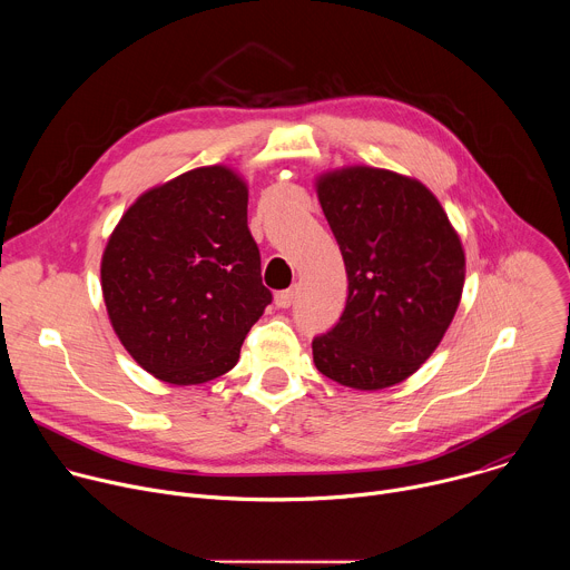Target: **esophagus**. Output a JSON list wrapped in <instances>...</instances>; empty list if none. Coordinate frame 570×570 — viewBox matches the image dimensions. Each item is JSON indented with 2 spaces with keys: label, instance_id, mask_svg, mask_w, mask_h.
I'll list each match as a JSON object with an SVG mask.
<instances>
[{
  "label": "esophagus",
  "instance_id": "esophagus-1",
  "mask_svg": "<svg viewBox=\"0 0 570 570\" xmlns=\"http://www.w3.org/2000/svg\"><path fill=\"white\" fill-rule=\"evenodd\" d=\"M293 302H295V291H293V288H286V291L275 293V304H277L279 308H288Z\"/></svg>",
  "mask_w": 570,
  "mask_h": 570
}]
</instances>
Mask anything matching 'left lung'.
Returning <instances> with one entry per match:
<instances>
[{
    "mask_svg": "<svg viewBox=\"0 0 570 570\" xmlns=\"http://www.w3.org/2000/svg\"><path fill=\"white\" fill-rule=\"evenodd\" d=\"M338 240L350 295L336 327L313 338V363L354 390L409 379L442 343L464 286V250L420 180L345 167L315 180Z\"/></svg>",
    "mask_w": 570,
    "mask_h": 570,
    "instance_id": "obj_1",
    "label": "left lung"
}]
</instances>
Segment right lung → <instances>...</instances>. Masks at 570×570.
Here are the masks:
<instances>
[{"label":"right lung","instance_id":"1","mask_svg":"<svg viewBox=\"0 0 570 570\" xmlns=\"http://www.w3.org/2000/svg\"><path fill=\"white\" fill-rule=\"evenodd\" d=\"M112 330L155 379L198 385L229 372L273 295L248 229V185L223 165L144 191L101 259Z\"/></svg>","mask_w":570,"mask_h":570}]
</instances>
